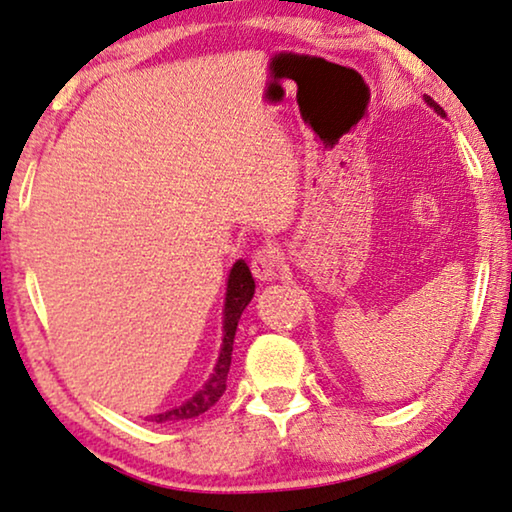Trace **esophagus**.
Listing matches in <instances>:
<instances>
[{"mask_svg":"<svg viewBox=\"0 0 512 512\" xmlns=\"http://www.w3.org/2000/svg\"><path fill=\"white\" fill-rule=\"evenodd\" d=\"M250 271H253V276L262 282H271V280H278L280 276V264H278V255L276 250L271 246H264L259 248L257 253L250 259Z\"/></svg>","mask_w":512,"mask_h":512,"instance_id":"34e87169","label":"esophagus"}]
</instances>
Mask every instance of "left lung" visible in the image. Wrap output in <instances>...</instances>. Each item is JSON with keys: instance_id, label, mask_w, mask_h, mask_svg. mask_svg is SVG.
<instances>
[{"instance_id": "obj_1", "label": "left lung", "mask_w": 512, "mask_h": 512, "mask_svg": "<svg viewBox=\"0 0 512 512\" xmlns=\"http://www.w3.org/2000/svg\"><path fill=\"white\" fill-rule=\"evenodd\" d=\"M425 103H427V105H430V108H432L434 112H437V114H441V117H446V112H444V110H441V108H439V105H437V103H434L430 96H425Z\"/></svg>"}]
</instances>
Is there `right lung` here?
I'll list each match as a JSON object with an SVG mask.
<instances>
[{"mask_svg": "<svg viewBox=\"0 0 512 512\" xmlns=\"http://www.w3.org/2000/svg\"><path fill=\"white\" fill-rule=\"evenodd\" d=\"M253 294H255L253 273H250L248 264L243 262V259H236L234 266L230 269V276H227V292H225V308H223V345H220L216 368H213L209 379L204 381V386L193 395V398H188L186 402H181L177 407L167 411H160V414L147 416V421H154V423L190 421V418L204 414V411L211 409L213 404L220 400V395H223L227 388V372H230V365H232L236 326H239L243 310L248 308L250 301H253Z\"/></svg>", "mask_w": 512, "mask_h": 512, "instance_id": "obj_1", "label": "right lung"}]
</instances>
